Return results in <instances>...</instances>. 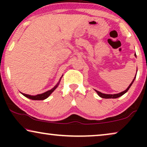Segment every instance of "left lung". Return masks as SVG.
Listing matches in <instances>:
<instances>
[{"label":"left lung","instance_id":"1","mask_svg":"<svg viewBox=\"0 0 147 147\" xmlns=\"http://www.w3.org/2000/svg\"><path fill=\"white\" fill-rule=\"evenodd\" d=\"M134 55H135V57H136V53L134 54ZM136 72H137V70H136ZM136 76V74L135 77L134 78L133 80H132V82H131V84H130V85H129V86H128V87L127 88V89H126V90H124V91H123V92H120V93H119V94H102V92H98V91H97V90H95V91L97 92V94H98V96H100V97L102 98H119L120 96H122V95H124V94L126 93L128 90H129V88H130V86H132V83H133L134 81V80H135Z\"/></svg>","mask_w":147,"mask_h":147}]
</instances>
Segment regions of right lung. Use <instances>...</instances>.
<instances>
[{
    "label": "right lung",
    "mask_w": 147,
    "mask_h": 147,
    "mask_svg": "<svg viewBox=\"0 0 147 147\" xmlns=\"http://www.w3.org/2000/svg\"><path fill=\"white\" fill-rule=\"evenodd\" d=\"M62 76H61V78H62ZM61 79V78H60L59 82H58V83L56 84L55 86H54V88H52L51 90H48V91L44 92V93H43V94H37V95H36V96L28 95V94H23V93H21V94H23L24 96H25V97L29 98V99H31V100H45V99H46V98H47L48 97H49V96L51 95V94L52 93V92H53L54 90H55L56 88H57L58 85H59Z\"/></svg>",
    "instance_id": "right-lung-1"
}]
</instances>
